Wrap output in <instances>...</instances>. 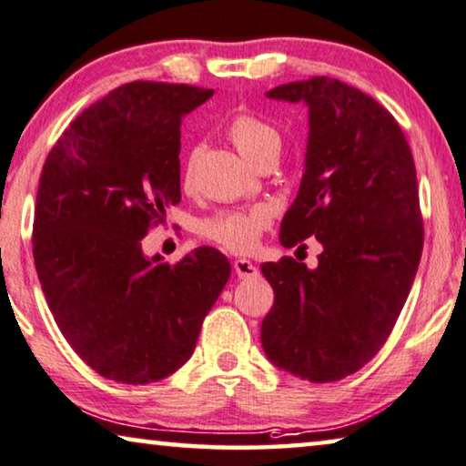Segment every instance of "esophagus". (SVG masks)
<instances>
[{
	"mask_svg": "<svg viewBox=\"0 0 466 466\" xmlns=\"http://www.w3.org/2000/svg\"><path fill=\"white\" fill-rule=\"evenodd\" d=\"M234 272H236V276L242 278V280H251V278L259 276V269H257L248 259H236Z\"/></svg>",
	"mask_w": 466,
	"mask_h": 466,
	"instance_id": "obj_1",
	"label": "esophagus"
}]
</instances>
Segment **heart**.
<instances>
[{"label":"heart","instance_id":"b5f03b06","mask_svg":"<svg viewBox=\"0 0 466 466\" xmlns=\"http://www.w3.org/2000/svg\"><path fill=\"white\" fill-rule=\"evenodd\" d=\"M228 136H230L232 144L248 163L255 165L268 155H278L280 152V131H278L272 123L259 119V116L242 113L236 115L230 127H228ZM194 155H190L188 163L184 169V179L190 182L192 169H194ZM269 224V213L263 207H257L251 211H230L215 215V218L207 219L200 224V232L207 238H211L221 245L228 251L234 253H247L253 251L259 242L261 232L266 230Z\"/></svg>","mask_w":466,"mask_h":466}]
</instances>
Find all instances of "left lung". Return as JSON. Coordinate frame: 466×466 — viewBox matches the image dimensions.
I'll use <instances>...</instances> for the list:
<instances>
[{
	"label": "left lung",
	"instance_id": "obj_1",
	"mask_svg": "<svg viewBox=\"0 0 466 466\" xmlns=\"http://www.w3.org/2000/svg\"><path fill=\"white\" fill-rule=\"evenodd\" d=\"M308 106L299 192L282 247L316 236L318 266L263 263L274 308L263 318L268 360L311 383L341 380L377 356L408 299L422 253L414 158L404 131L370 96L330 77L266 94Z\"/></svg>",
	"mask_w": 466,
	"mask_h": 466
}]
</instances>
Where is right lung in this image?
Here are the masks:
<instances>
[{"instance_id": "right-lung-1", "label": "right lung", "mask_w": 466, "mask_h": 466, "mask_svg": "<svg viewBox=\"0 0 466 466\" xmlns=\"http://www.w3.org/2000/svg\"><path fill=\"white\" fill-rule=\"evenodd\" d=\"M213 89L134 81L83 110L41 171L33 257L47 308L96 372L125 385L188 362L230 261L198 247L176 266L142 238L177 205L179 127Z\"/></svg>"}]
</instances>
